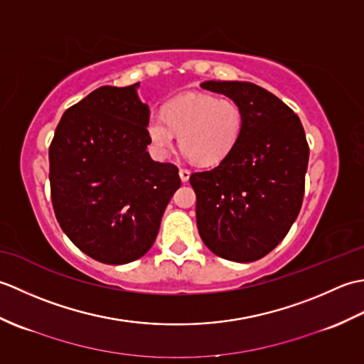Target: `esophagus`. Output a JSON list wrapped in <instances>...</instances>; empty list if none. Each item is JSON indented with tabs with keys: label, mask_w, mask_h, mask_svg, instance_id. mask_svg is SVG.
I'll use <instances>...</instances> for the list:
<instances>
[{
	"label": "esophagus",
	"mask_w": 364,
	"mask_h": 364,
	"mask_svg": "<svg viewBox=\"0 0 364 364\" xmlns=\"http://www.w3.org/2000/svg\"><path fill=\"white\" fill-rule=\"evenodd\" d=\"M189 176H191V172L188 168H180V178L183 183H186L189 180Z\"/></svg>",
	"instance_id": "esophagus-1"
}]
</instances>
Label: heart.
Returning a JSON list of instances; mask_svg holds the SVG:
<instances>
[{
    "label": "heart",
    "mask_w": 364,
    "mask_h": 364,
    "mask_svg": "<svg viewBox=\"0 0 364 364\" xmlns=\"http://www.w3.org/2000/svg\"><path fill=\"white\" fill-rule=\"evenodd\" d=\"M244 128L242 107L231 98L211 94H184L153 112L146 120V134L159 154L173 149L180 134V149L197 164L211 166L235 149Z\"/></svg>",
    "instance_id": "1"
}]
</instances>
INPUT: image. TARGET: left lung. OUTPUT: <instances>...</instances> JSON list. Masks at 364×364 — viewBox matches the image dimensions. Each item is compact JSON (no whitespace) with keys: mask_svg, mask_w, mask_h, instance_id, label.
Masks as SVG:
<instances>
[{"mask_svg":"<svg viewBox=\"0 0 364 364\" xmlns=\"http://www.w3.org/2000/svg\"><path fill=\"white\" fill-rule=\"evenodd\" d=\"M235 100L244 128L218 166L194 172L197 228L213 253L237 262L266 257L288 235L304 202L310 149L289 106L253 82L205 81Z\"/></svg>","mask_w":364,"mask_h":364,"instance_id":"8db88e82","label":"left lung"}]
</instances>
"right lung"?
I'll list each match as a JSON object with an SVG mask.
<instances>
[{
	"label": "right lung",
	"mask_w": 364,
	"mask_h": 364,
	"mask_svg": "<svg viewBox=\"0 0 364 364\" xmlns=\"http://www.w3.org/2000/svg\"><path fill=\"white\" fill-rule=\"evenodd\" d=\"M137 87H98L68 107L48 151L59 225L81 252L105 264H127L150 250L181 186L178 167L146 151L150 109Z\"/></svg>",
	"instance_id": "obj_1"
}]
</instances>
